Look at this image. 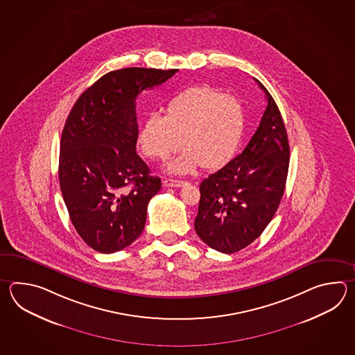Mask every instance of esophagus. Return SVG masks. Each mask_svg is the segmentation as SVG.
Returning a JSON list of instances; mask_svg holds the SVG:
<instances>
[{"label":"esophagus","mask_w":355,"mask_h":355,"mask_svg":"<svg viewBox=\"0 0 355 355\" xmlns=\"http://www.w3.org/2000/svg\"><path fill=\"white\" fill-rule=\"evenodd\" d=\"M187 184H188L187 181L174 180V179H165L164 180V187H166V188H181Z\"/></svg>","instance_id":"34e87169"}]
</instances>
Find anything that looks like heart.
<instances>
[{"label":"heart","instance_id":"heart-1","mask_svg":"<svg viewBox=\"0 0 355 355\" xmlns=\"http://www.w3.org/2000/svg\"><path fill=\"white\" fill-rule=\"evenodd\" d=\"M245 110L239 98L207 86L175 95L165 115L150 114L138 129V141L150 159H165L185 148L166 168L189 174L198 167L218 168L232 159L245 133Z\"/></svg>","mask_w":355,"mask_h":355}]
</instances>
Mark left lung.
I'll return each mask as SVG.
<instances>
[{"label": "left lung", "mask_w": 355, "mask_h": 355, "mask_svg": "<svg viewBox=\"0 0 355 355\" xmlns=\"http://www.w3.org/2000/svg\"><path fill=\"white\" fill-rule=\"evenodd\" d=\"M268 100L255 135L245 150L199 187L196 234L211 249L234 254L263 234L279 207L289 166V144L279 109Z\"/></svg>", "instance_id": "obj_1"}]
</instances>
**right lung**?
Segmentation results:
<instances>
[{"label": "right lung", "mask_w": 355, "mask_h": 355, "mask_svg": "<svg viewBox=\"0 0 355 355\" xmlns=\"http://www.w3.org/2000/svg\"><path fill=\"white\" fill-rule=\"evenodd\" d=\"M176 72L112 71L83 91L68 115L60 138V190L77 234L101 254L121 251L144 231L161 179L137 155L136 98Z\"/></svg>", "instance_id": "add662e5"}]
</instances>
